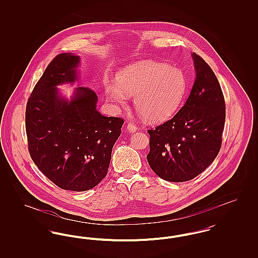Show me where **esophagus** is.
Returning <instances> with one entry per match:
<instances>
[{
  "instance_id": "esophagus-1",
  "label": "esophagus",
  "mask_w": 258,
  "mask_h": 258,
  "mask_svg": "<svg viewBox=\"0 0 258 258\" xmlns=\"http://www.w3.org/2000/svg\"><path fill=\"white\" fill-rule=\"evenodd\" d=\"M126 130L130 132V133H135L136 132L137 130H138V127L135 125L134 123H128L126 124Z\"/></svg>"
}]
</instances>
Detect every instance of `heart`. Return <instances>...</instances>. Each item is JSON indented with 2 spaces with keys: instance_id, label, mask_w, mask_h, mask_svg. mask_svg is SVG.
Returning <instances> with one entry per match:
<instances>
[{
  "instance_id": "obj_1",
  "label": "heart",
  "mask_w": 258,
  "mask_h": 258,
  "mask_svg": "<svg viewBox=\"0 0 258 258\" xmlns=\"http://www.w3.org/2000/svg\"><path fill=\"white\" fill-rule=\"evenodd\" d=\"M186 90L183 72L158 61L132 63L117 75V84L105 87L106 94L117 104L123 105L127 96H135V104L150 122H162L177 110Z\"/></svg>"
}]
</instances>
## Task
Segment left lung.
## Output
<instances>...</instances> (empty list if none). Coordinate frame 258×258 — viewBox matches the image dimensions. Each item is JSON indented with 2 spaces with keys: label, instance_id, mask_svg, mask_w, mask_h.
Returning <instances> with one entry per match:
<instances>
[{
  "label": "left lung",
  "instance_id": "1",
  "mask_svg": "<svg viewBox=\"0 0 258 258\" xmlns=\"http://www.w3.org/2000/svg\"><path fill=\"white\" fill-rule=\"evenodd\" d=\"M196 80L184 106L171 120L149 130V165L168 182H185L217 158L225 121V103L218 78L208 63L191 54Z\"/></svg>",
  "mask_w": 258,
  "mask_h": 258
}]
</instances>
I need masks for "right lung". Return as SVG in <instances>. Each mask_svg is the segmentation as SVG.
<instances>
[{
    "mask_svg": "<svg viewBox=\"0 0 258 258\" xmlns=\"http://www.w3.org/2000/svg\"><path fill=\"white\" fill-rule=\"evenodd\" d=\"M80 57L62 53L50 62L27 102L31 158L51 182L66 190L93 188L106 176L123 120L97 110L98 96L77 87L71 98L57 87L78 80Z\"/></svg>",
    "mask_w": 258,
    "mask_h": 258,
    "instance_id": "right-lung-1",
    "label": "right lung"
}]
</instances>
